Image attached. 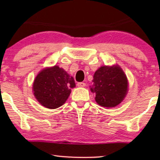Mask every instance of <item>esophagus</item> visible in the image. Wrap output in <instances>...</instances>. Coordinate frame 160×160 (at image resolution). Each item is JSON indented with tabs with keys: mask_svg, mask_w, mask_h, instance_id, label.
<instances>
[{
	"mask_svg": "<svg viewBox=\"0 0 160 160\" xmlns=\"http://www.w3.org/2000/svg\"><path fill=\"white\" fill-rule=\"evenodd\" d=\"M77 85H78V87H79V88H84V87L85 86V82H78Z\"/></svg>",
	"mask_w": 160,
	"mask_h": 160,
	"instance_id": "esophagus-1",
	"label": "esophagus"
}]
</instances>
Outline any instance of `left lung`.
I'll use <instances>...</instances> for the list:
<instances>
[{
  "label": "left lung",
  "mask_w": 160,
  "mask_h": 160,
  "mask_svg": "<svg viewBox=\"0 0 160 160\" xmlns=\"http://www.w3.org/2000/svg\"><path fill=\"white\" fill-rule=\"evenodd\" d=\"M93 85L90 88L95 94V101L103 107H116L128 92V80L118 65L102 66L94 72Z\"/></svg>",
  "instance_id": "obj_1"
}]
</instances>
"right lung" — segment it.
I'll use <instances>...</instances> for the list:
<instances>
[{"label":"right lung","mask_w":160,"mask_h":160,"mask_svg":"<svg viewBox=\"0 0 160 160\" xmlns=\"http://www.w3.org/2000/svg\"><path fill=\"white\" fill-rule=\"evenodd\" d=\"M75 87L73 78L64 69L54 66L46 68L35 78L33 92L37 101L48 109H57L68 98Z\"/></svg>","instance_id":"1"}]
</instances>
